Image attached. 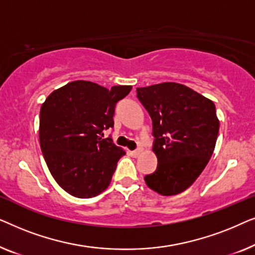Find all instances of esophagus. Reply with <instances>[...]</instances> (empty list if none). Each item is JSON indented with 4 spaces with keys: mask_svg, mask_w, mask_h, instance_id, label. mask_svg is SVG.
Instances as JSON below:
<instances>
[{
    "mask_svg": "<svg viewBox=\"0 0 255 255\" xmlns=\"http://www.w3.org/2000/svg\"><path fill=\"white\" fill-rule=\"evenodd\" d=\"M141 153V148H137V149H134V151H131V155L132 156H138L139 154H140Z\"/></svg>",
    "mask_w": 255,
    "mask_h": 255,
    "instance_id": "1",
    "label": "esophagus"
}]
</instances>
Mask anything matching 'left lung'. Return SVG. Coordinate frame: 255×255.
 Listing matches in <instances>:
<instances>
[{"label":"left lung","instance_id":"1","mask_svg":"<svg viewBox=\"0 0 255 255\" xmlns=\"http://www.w3.org/2000/svg\"><path fill=\"white\" fill-rule=\"evenodd\" d=\"M137 97L151 116L158 158L155 172L146 175L145 182L163 196L182 193L214 153L219 131L215 104L175 82L137 88Z\"/></svg>","mask_w":255,"mask_h":255}]
</instances>
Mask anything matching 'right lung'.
I'll return each mask as SVG.
<instances>
[{"mask_svg":"<svg viewBox=\"0 0 255 255\" xmlns=\"http://www.w3.org/2000/svg\"><path fill=\"white\" fill-rule=\"evenodd\" d=\"M131 89L79 80L54 90L41 106V152L52 176L72 196L95 197L109 187L125 152L102 138L103 131L114 128L115 107Z\"/></svg>","mask_w":255,"mask_h":255,"instance_id":"add662e5","label":"right lung"}]
</instances>
